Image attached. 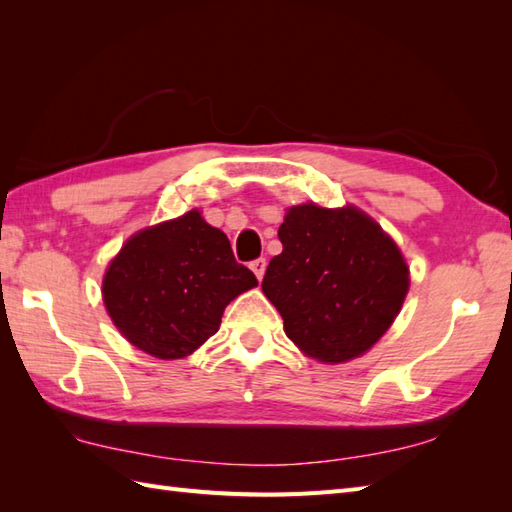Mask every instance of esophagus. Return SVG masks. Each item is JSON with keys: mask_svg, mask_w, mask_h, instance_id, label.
<instances>
[{"mask_svg": "<svg viewBox=\"0 0 512 512\" xmlns=\"http://www.w3.org/2000/svg\"><path fill=\"white\" fill-rule=\"evenodd\" d=\"M250 270H253L257 279H262L266 273V259L259 257V259H255V262H250Z\"/></svg>", "mask_w": 512, "mask_h": 512, "instance_id": "esophagus-1", "label": "esophagus"}]
</instances>
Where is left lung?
<instances>
[{"mask_svg":"<svg viewBox=\"0 0 512 512\" xmlns=\"http://www.w3.org/2000/svg\"><path fill=\"white\" fill-rule=\"evenodd\" d=\"M277 235L284 250L270 259L262 290L288 339L330 365L365 354L409 290V266L394 239L352 204L312 202L290 206Z\"/></svg>","mask_w":512,"mask_h":512,"instance_id":"left-lung-1","label":"left lung"}]
</instances>
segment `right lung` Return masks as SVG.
<instances>
[{"instance_id":"right-lung-1","label":"right lung","mask_w":512,"mask_h":512,"mask_svg":"<svg viewBox=\"0 0 512 512\" xmlns=\"http://www.w3.org/2000/svg\"><path fill=\"white\" fill-rule=\"evenodd\" d=\"M255 286L228 237L193 209L127 239L103 277V301L129 343L176 361L211 339L228 303Z\"/></svg>"}]
</instances>
